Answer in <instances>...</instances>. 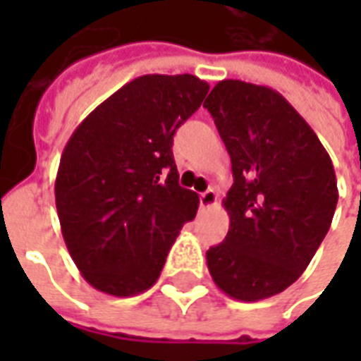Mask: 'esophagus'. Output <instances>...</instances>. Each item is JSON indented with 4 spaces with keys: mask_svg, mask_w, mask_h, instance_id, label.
I'll list each match as a JSON object with an SVG mask.
<instances>
[{
    "mask_svg": "<svg viewBox=\"0 0 361 361\" xmlns=\"http://www.w3.org/2000/svg\"><path fill=\"white\" fill-rule=\"evenodd\" d=\"M199 203H201V209H211L214 204L219 203V195L212 191V189H207L204 193H201L199 197Z\"/></svg>",
    "mask_w": 361,
    "mask_h": 361,
    "instance_id": "1",
    "label": "esophagus"
}]
</instances>
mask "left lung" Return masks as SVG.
Masks as SVG:
<instances>
[{"label": "left lung", "mask_w": 361, "mask_h": 361, "mask_svg": "<svg viewBox=\"0 0 361 361\" xmlns=\"http://www.w3.org/2000/svg\"><path fill=\"white\" fill-rule=\"evenodd\" d=\"M204 108L234 173L222 201L230 230L207 251V265L224 294L259 302L294 284L329 232L338 201L333 162L307 121L269 87L226 79Z\"/></svg>", "instance_id": "left-lung-1"}]
</instances>
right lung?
Wrapping results in <instances>:
<instances>
[{
	"label": "right lung",
	"mask_w": 361,
	"mask_h": 361,
	"mask_svg": "<svg viewBox=\"0 0 361 361\" xmlns=\"http://www.w3.org/2000/svg\"><path fill=\"white\" fill-rule=\"evenodd\" d=\"M209 85L195 75H142L90 111L67 141L56 207L69 255L90 286L129 298L160 276L199 195L181 188L173 135Z\"/></svg>",
	"instance_id": "add662e5"
}]
</instances>
